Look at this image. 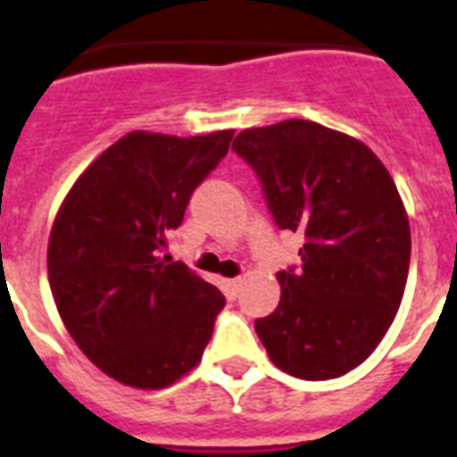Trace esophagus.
<instances>
[{
	"label": "esophagus",
	"instance_id": "34e87169",
	"mask_svg": "<svg viewBox=\"0 0 457 457\" xmlns=\"http://www.w3.org/2000/svg\"><path fill=\"white\" fill-rule=\"evenodd\" d=\"M225 289H228V294L235 299L237 294H239V289H242V278H235V279H228L225 282Z\"/></svg>",
	"mask_w": 457,
	"mask_h": 457
}]
</instances>
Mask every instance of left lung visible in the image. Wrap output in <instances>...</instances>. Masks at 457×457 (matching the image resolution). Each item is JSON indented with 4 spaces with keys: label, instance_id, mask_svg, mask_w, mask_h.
Here are the masks:
<instances>
[{
    "label": "left lung",
    "instance_id": "obj_1",
    "mask_svg": "<svg viewBox=\"0 0 457 457\" xmlns=\"http://www.w3.org/2000/svg\"><path fill=\"white\" fill-rule=\"evenodd\" d=\"M279 229L303 235L299 268L278 272V308L256 320L270 361L322 382L358 368L396 318L411 225L389 170L358 139L312 120L237 135Z\"/></svg>",
    "mask_w": 457,
    "mask_h": 457
}]
</instances>
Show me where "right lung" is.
I'll use <instances>...</instances> for the list:
<instances>
[{
    "label": "right lung",
    "mask_w": 457,
    "mask_h": 457,
    "mask_svg": "<svg viewBox=\"0 0 457 457\" xmlns=\"http://www.w3.org/2000/svg\"><path fill=\"white\" fill-rule=\"evenodd\" d=\"M232 135L130 132L82 172L54 220L46 268L61 320L128 386L163 389L211 341L225 296L165 249Z\"/></svg>",
    "instance_id": "obj_1"
}]
</instances>
